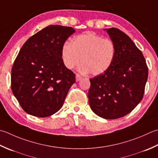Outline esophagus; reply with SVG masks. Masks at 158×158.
Returning <instances> with one entry per match:
<instances>
[{
    "instance_id": "34e87169",
    "label": "esophagus",
    "mask_w": 158,
    "mask_h": 158,
    "mask_svg": "<svg viewBox=\"0 0 158 158\" xmlns=\"http://www.w3.org/2000/svg\"><path fill=\"white\" fill-rule=\"evenodd\" d=\"M75 77H76V81H79L82 79V77L80 76L79 75H78V74H77Z\"/></svg>"
}]
</instances>
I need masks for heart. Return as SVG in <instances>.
<instances>
[{"label":"heart","mask_w":158,"mask_h":158,"mask_svg":"<svg viewBox=\"0 0 158 158\" xmlns=\"http://www.w3.org/2000/svg\"><path fill=\"white\" fill-rule=\"evenodd\" d=\"M61 59L65 67L73 69L79 65L82 73L99 75L110 69L116 55V46L110 39L92 32L74 37L72 42H65L61 46Z\"/></svg>","instance_id":"obj_1"}]
</instances>
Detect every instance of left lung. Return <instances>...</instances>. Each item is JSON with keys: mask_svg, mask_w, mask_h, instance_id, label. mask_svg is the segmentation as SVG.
Returning <instances> with one entry per match:
<instances>
[{"mask_svg": "<svg viewBox=\"0 0 158 158\" xmlns=\"http://www.w3.org/2000/svg\"><path fill=\"white\" fill-rule=\"evenodd\" d=\"M116 46L113 64L90 79L88 101L92 110L105 119L130 113L143 99L148 68L142 52L129 37L116 28L105 29Z\"/></svg>", "mask_w": 158, "mask_h": 158, "instance_id": "left-lung-1", "label": "left lung"}]
</instances>
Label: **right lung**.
<instances>
[{"label":"right lung","mask_w":158,"mask_h":158,"mask_svg":"<svg viewBox=\"0 0 158 158\" xmlns=\"http://www.w3.org/2000/svg\"><path fill=\"white\" fill-rule=\"evenodd\" d=\"M75 30L50 25L27 40L11 69V90L26 113L47 117L63 106L75 75L61 59V46Z\"/></svg>","instance_id":"add662e5"}]
</instances>
